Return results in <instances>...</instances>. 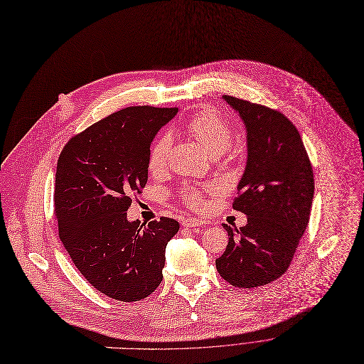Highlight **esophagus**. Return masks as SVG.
Wrapping results in <instances>:
<instances>
[{
	"label": "esophagus",
	"mask_w": 364,
	"mask_h": 364,
	"mask_svg": "<svg viewBox=\"0 0 364 364\" xmlns=\"http://www.w3.org/2000/svg\"><path fill=\"white\" fill-rule=\"evenodd\" d=\"M183 225L187 228H200L205 225V222L200 219H196V218H187L183 220Z\"/></svg>",
	"instance_id": "1"
}]
</instances>
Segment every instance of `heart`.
Wrapping results in <instances>:
<instances>
[{"mask_svg": "<svg viewBox=\"0 0 364 364\" xmlns=\"http://www.w3.org/2000/svg\"><path fill=\"white\" fill-rule=\"evenodd\" d=\"M187 134L200 144V146L212 156H218L228 149L232 141L234 132L228 120L215 109L206 107L194 113L186 123ZM171 145L168 135L158 136L148 152V168L152 174H158L165 168L167 155ZM218 191L216 184H208L203 188L187 186L181 191V200L190 208L200 206L205 193Z\"/></svg>", "mask_w": 364, "mask_h": 364, "instance_id": "heart-1", "label": "heart"}]
</instances>
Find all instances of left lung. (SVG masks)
<instances>
[{"label": "left lung", "instance_id": "8db88e82", "mask_svg": "<svg viewBox=\"0 0 364 364\" xmlns=\"http://www.w3.org/2000/svg\"><path fill=\"white\" fill-rule=\"evenodd\" d=\"M247 127L248 158L232 208L247 215L228 226L229 242L216 259L235 287L264 286L286 273L309 222L314 171L296 126L280 112L223 95Z\"/></svg>", "mask_w": 364, "mask_h": 364}]
</instances>
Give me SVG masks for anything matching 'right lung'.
<instances>
[{"label":"right lung","mask_w":364,"mask_h":364,"mask_svg":"<svg viewBox=\"0 0 364 364\" xmlns=\"http://www.w3.org/2000/svg\"><path fill=\"white\" fill-rule=\"evenodd\" d=\"M177 107H126L73 136L55 176L59 238L98 291L122 302L148 297L162 282L165 247L178 232L171 218L146 226L126 212L148 181V152Z\"/></svg>","instance_id":"add662e5"}]
</instances>
